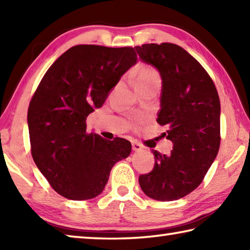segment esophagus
<instances>
[{"label": "esophagus", "instance_id": "esophagus-1", "mask_svg": "<svg viewBox=\"0 0 250 250\" xmlns=\"http://www.w3.org/2000/svg\"><path fill=\"white\" fill-rule=\"evenodd\" d=\"M142 149H143V146L140 145V143L135 142V141L132 142V150H133V151L138 152V151H141Z\"/></svg>", "mask_w": 250, "mask_h": 250}]
</instances>
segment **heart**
<instances>
[{"mask_svg": "<svg viewBox=\"0 0 250 250\" xmlns=\"http://www.w3.org/2000/svg\"><path fill=\"white\" fill-rule=\"evenodd\" d=\"M159 79L156 71L146 65H139L133 71V83L134 87L140 83H145L151 80Z\"/></svg>", "mask_w": 250, "mask_h": 250, "instance_id": "1", "label": "heart"}]
</instances>
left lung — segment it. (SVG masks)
Returning a JSON list of instances; mask_svg holds the SVG:
<instances>
[{
  "mask_svg": "<svg viewBox=\"0 0 250 250\" xmlns=\"http://www.w3.org/2000/svg\"><path fill=\"white\" fill-rule=\"evenodd\" d=\"M142 62L162 78L158 124L167 125L171 153L153 150V170L139 176L146 195L175 201L204 180L221 145V103L213 80L192 55L171 43L135 46Z\"/></svg>",
  "mask_w": 250,
  "mask_h": 250,
  "instance_id": "obj_1",
  "label": "left lung"
}]
</instances>
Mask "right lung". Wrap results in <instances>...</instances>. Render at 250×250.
Here are the masks:
<instances>
[{
  "label": "right lung",
  "mask_w": 250,
  "mask_h": 250,
  "mask_svg": "<svg viewBox=\"0 0 250 250\" xmlns=\"http://www.w3.org/2000/svg\"><path fill=\"white\" fill-rule=\"evenodd\" d=\"M137 59L132 47L76 45L41 80L27 111L31 152L59 195L74 201L98 196L112 167L129 156L128 140L88 133L86 119Z\"/></svg>",
  "instance_id": "add662e5"
}]
</instances>
